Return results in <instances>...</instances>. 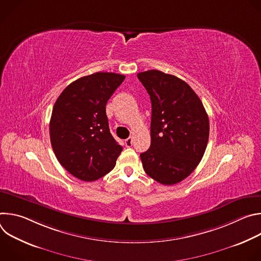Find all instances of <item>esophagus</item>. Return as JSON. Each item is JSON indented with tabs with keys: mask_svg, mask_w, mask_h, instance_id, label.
<instances>
[{
	"mask_svg": "<svg viewBox=\"0 0 261 261\" xmlns=\"http://www.w3.org/2000/svg\"><path fill=\"white\" fill-rule=\"evenodd\" d=\"M125 144H126V146H128V147L132 146V144H133V137H128V138L125 140Z\"/></svg>",
	"mask_w": 261,
	"mask_h": 261,
	"instance_id": "1",
	"label": "esophagus"
}]
</instances>
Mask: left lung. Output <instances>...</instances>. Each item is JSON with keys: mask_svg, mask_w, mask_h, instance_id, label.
I'll return each instance as SVG.
<instances>
[{"mask_svg": "<svg viewBox=\"0 0 261 261\" xmlns=\"http://www.w3.org/2000/svg\"><path fill=\"white\" fill-rule=\"evenodd\" d=\"M137 77L152 102L151 146L140 154L144 171L162 185L189 176L205 152L210 123L203 104L180 79L148 70Z\"/></svg>", "mask_w": 261, "mask_h": 261, "instance_id": "obj_1", "label": "left lung"}]
</instances>
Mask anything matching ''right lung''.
<instances>
[{"label": "right lung", "mask_w": 261, "mask_h": 261, "mask_svg": "<svg viewBox=\"0 0 261 261\" xmlns=\"http://www.w3.org/2000/svg\"><path fill=\"white\" fill-rule=\"evenodd\" d=\"M124 80L122 74L97 72L71 83L57 99L50 142L57 159L73 176L93 181L115 167L123 146L109 131L105 106Z\"/></svg>", "instance_id": "1"}]
</instances>
